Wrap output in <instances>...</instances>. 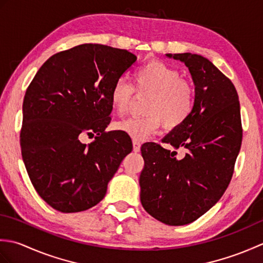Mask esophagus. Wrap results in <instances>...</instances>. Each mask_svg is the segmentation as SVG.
<instances>
[{
    "instance_id": "esophagus-1",
    "label": "esophagus",
    "mask_w": 263,
    "mask_h": 263,
    "mask_svg": "<svg viewBox=\"0 0 263 263\" xmlns=\"http://www.w3.org/2000/svg\"><path fill=\"white\" fill-rule=\"evenodd\" d=\"M140 148H141V143L137 140H133V150H135L136 153H138L140 152Z\"/></svg>"
}]
</instances>
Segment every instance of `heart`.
Instances as JSON below:
<instances>
[{
	"instance_id": "heart-1",
	"label": "heart",
	"mask_w": 263,
	"mask_h": 263,
	"mask_svg": "<svg viewBox=\"0 0 263 263\" xmlns=\"http://www.w3.org/2000/svg\"><path fill=\"white\" fill-rule=\"evenodd\" d=\"M133 86L117 79L109 92V102L117 114H125L137 96H149L142 117L120 121L116 128L133 140L140 141L155 135L161 124L168 130L180 127L191 116L195 104V88L183 79L180 71L160 61H149L133 73Z\"/></svg>"
}]
</instances>
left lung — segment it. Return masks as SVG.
Returning <instances> with one entry per match:
<instances>
[{
	"instance_id": "obj_1",
	"label": "left lung",
	"mask_w": 263,
	"mask_h": 263,
	"mask_svg": "<svg viewBox=\"0 0 263 263\" xmlns=\"http://www.w3.org/2000/svg\"><path fill=\"white\" fill-rule=\"evenodd\" d=\"M185 64L195 86L191 116L161 142L185 156L176 158L160 144H142L140 200L150 216L170 226L197 220L219 200L230 184L242 144L238 95L231 79L198 54H167Z\"/></svg>"
}]
</instances>
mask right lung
Segmentation results:
<instances>
[{"label": "right lung", "mask_w": 263, "mask_h": 263, "mask_svg": "<svg viewBox=\"0 0 263 263\" xmlns=\"http://www.w3.org/2000/svg\"><path fill=\"white\" fill-rule=\"evenodd\" d=\"M126 49L82 44L49 58L28 86L22 105L20 147L37 193L55 210L96 205L132 142L110 123L109 92L136 63ZM95 137L88 145L79 140Z\"/></svg>", "instance_id": "right-lung-1"}]
</instances>
